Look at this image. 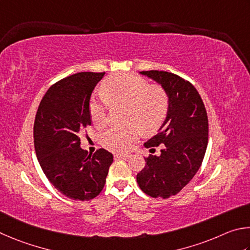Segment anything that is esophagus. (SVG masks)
I'll return each mask as SVG.
<instances>
[{
	"mask_svg": "<svg viewBox=\"0 0 250 250\" xmlns=\"http://www.w3.org/2000/svg\"><path fill=\"white\" fill-rule=\"evenodd\" d=\"M115 158H120V159H128V158H130V155H128V154H120V155H115Z\"/></svg>",
	"mask_w": 250,
	"mask_h": 250,
	"instance_id": "esophagus-1",
	"label": "esophagus"
}]
</instances>
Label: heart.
I'll return each mask as SVG.
<instances>
[{"label":"heart","mask_w":250,"mask_h":250,"mask_svg":"<svg viewBox=\"0 0 250 250\" xmlns=\"http://www.w3.org/2000/svg\"><path fill=\"white\" fill-rule=\"evenodd\" d=\"M101 92L113 107L125 106V128H108L102 134L101 142L114 152L127 151L136 141L139 129L152 133L160 127L168 112L169 100L163 87L150 85L146 79L130 73H118L108 77L102 83ZM92 124L102 128L106 124V105L99 98L89 103Z\"/></svg>","instance_id":"b5f03b06"}]
</instances>
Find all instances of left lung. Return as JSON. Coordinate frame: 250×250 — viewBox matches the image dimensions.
Here are the masks:
<instances>
[{
  "instance_id": "1",
  "label": "left lung",
  "mask_w": 250,
  "mask_h": 250,
  "mask_svg": "<svg viewBox=\"0 0 250 250\" xmlns=\"http://www.w3.org/2000/svg\"><path fill=\"white\" fill-rule=\"evenodd\" d=\"M141 74L163 86L169 100L167 116L146 148L164 144L160 156L149 155L137 174L141 189L151 198L168 199L179 193L198 172L207 151L208 121L199 92L177 74L150 70Z\"/></svg>"
}]
</instances>
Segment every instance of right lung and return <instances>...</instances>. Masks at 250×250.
Listing matches in <instances>:
<instances>
[{
  "instance_id": "1",
  "label": "right lung",
  "mask_w": 250,
  "mask_h": 250,
  "mask_svg": "<svg viewBox=\"0 0 250 250\" xmlns=\"http://www.w3.org/2000/svg\"><path fill=\"white\" fill-rule=\"evenodd\" d=\"M105 72H78L52 84L34 123L37 159L57 190L69 199L89 201L103 190L113 155L100 148L87 156L80 135L92 124L91 94Z\"/></svg>"
}]
</instances>
